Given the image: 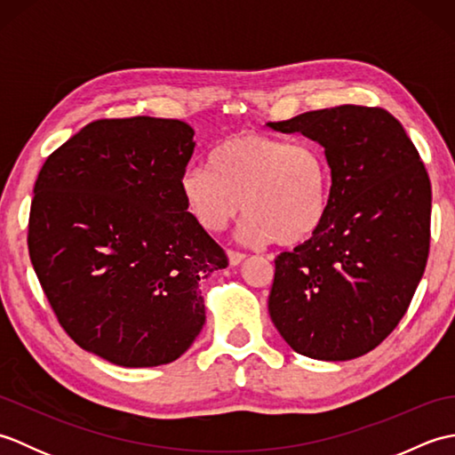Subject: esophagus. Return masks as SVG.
I'll return each mask as SVG.
<instances>
[{"label": "esophagus", "mask_w": 455, "mask_h": 455, "mask_svg": "<svg viewBox=\"0 0 455 455\" xmlns=\"http://www.w3.org/2000/svg\"><path fill=\"white\" fill-rule=\"evenodd\" d=\"M227 256H228V262L230 266H238L243 259L246 258V254L243 252H236V250H227Z\"/></svg>", "instance_id": "obj_1"}]
</instances>
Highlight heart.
Masks as SVG:
<instances>
[{
	"label": "heart",
	"mask_w": 455,
	"mask_h": 455,
	"mask_svg": "<svg viewBox=\"0 0 455 455\" xmlns=\"http://www.w3.org/2000/svg\"><path fill=\"white\" fill-rule=\"evenodd\" d=\"M180 191L189 215L209 233H219L243 209L240 235L246 243L274 240L295 248L321 233L332 168L313 142L240 132L209 152L207 166L183 170Z\"/></svg>",
	"instance_id": "heart-1"
}]
</instances>
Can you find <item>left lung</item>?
Instances as JSON below:
<instances>
[{
	"mask_svg": "<svg viewBox=\"0 0 455 455\" xmlns=\"http://www.w3.org/2000/svg\"><path fill=\"white\" fill-rule=\"evenodd\" d=\"M267 124L316 140L332 168L321 233L275 258L269 316L297 354L354 360L395 331L420 283L430 250L428 172L381 108L340 105Z\"/></svg>",
	"mask_w": 455,
	"mask_h": 455,
	"instance_id": "1",
	"label": "left lung"
}]
</instances>
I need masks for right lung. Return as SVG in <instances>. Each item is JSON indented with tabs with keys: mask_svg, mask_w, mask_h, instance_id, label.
Here are the masks:
<instances>
[{
	"mask_svg": "<svg viewBox=\"0 0 455 455\" xmlns=\"http://www.w3.org/2000/svg\"><path fill=\"white\" fill-rule=\"evenodd\" d=\"M193 134L178 119L93 121L35 181V274L68 336L115 365L178 360L205 324L201 279L228 266L180 191Z\"/></svg>",
	"mask_w": 455,
	"mask_h": 455,
	"instance_id": "obj_1",
	"label": "right lung"
}]
</instances>
